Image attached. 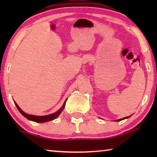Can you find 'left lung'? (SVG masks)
I'll list each match as a JSON object with an SVG mask.
<instances>
[{
    "label": "left lung",
    "instance_id": "8db88e82",
    "mask_svg": "<svg viewBox=\"0 0 157 157\" xmlns=\"http://www.w3.org/2000/svg\"><path fill=\"white\" fill-rule=\"evenodd\" d=\"M131 116H129V117H124V118H122V119H120V120H117L116 121L117 122H119V121H121V120H125V119H128V118H129Z\"/></svg>",
    "mask_w": 157,
    "mask_h": 157
}]
</instances>
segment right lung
<instances>
[{
	"label": "right lung",
	"instance_id": "add662e5",
	"mask_svg": "<svg viewBox=\"0 0 157 157\" xmlns=\"http://www.w3.org/2000/svg\"><path fill=\"white\" fill-rule=\"evenodd\" d=\"M66 100H67V99H66V101L64 102L63 105L62 107H61L60 109L58 110V111H56L55 113H52V114L46 115V116H35V115L28 114V113H25L24 111H23L21 109V108L19 107L18 105H17V104L15 102V104L16 107H17V109H18V111H20V113H21L23 117H26L27 120H31V121H34V122H40V123H42V122H46L51 121V120H55V119L57 118V117H58L59 115L60 114L61 112H62L63 110L64 109Z\"/></svg>",
	"mask_w": 157,
	"mask_h": 157
}]
</instances>
